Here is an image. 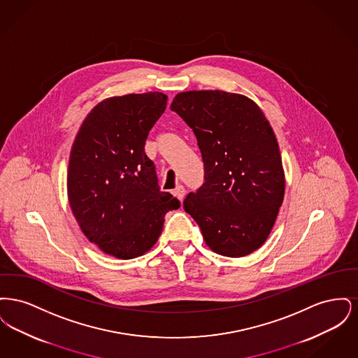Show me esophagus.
Returning <instances> with one entry per match:
<instances>
[{
	"mask_svg": "<svg viewBox=\"0 0 358 358\" xmlns=\"http://www.w3.org/2000/svg\"><path fill=\"white\" fill-rule=\"evenodd\" d=\"M173 193H174V196H176L180 201H182L184 197H185V187H182V185H177L176 189L173 190Z\"/></svg>",
	"mask_w": 358,
	"mask_h": 358,
	"instance_id": "obj_1",
	"label": "esophagus"
}]
</instances>
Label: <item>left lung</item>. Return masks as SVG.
<instances>
[{
    "mask_svg": "<svg viewBox=\"0 0 358 358\" xmlns=\"http://www.w3.org/2000/svg\"><path fill=\"white\" fill-rule=\"evenodd\" d=\"M197 138L204 182L184 200L206 245L248 255L268 238L285 197V171L273 129L259 106L224 91H187L171 106Z\"/></svg>",
    "mask_w": 358,
    "mask_h": 358,
    "instance_id": "obj_1",
    "label": "left lung"
}]
</instances>
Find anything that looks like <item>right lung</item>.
<instances>
[{
  "label": "right lung",
  "instance_id": "obj_1",
  "mask_svg": "<svg viewBox=\"0 0 358 358\" xmlns=\"http://www.w3.org/2000/svg\"><path fill=\"white\" fill-rule=\"evenodd\" d=\"M161 92L99 103L87 115L69 157L72 213L87 238L107 255L133 259L159 238L165 215L180 201L161 192L145 142L166 108Z\"/></svg>",
  "mask_w": 358,
  "mask_h": 358
}]
</instances>
